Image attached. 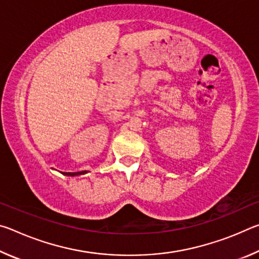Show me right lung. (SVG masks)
<instances>
[{
	"label": "right lung",
	"mask_w": 259,
	"mask_h": 259,
	"mask_svg": "<svg viewBox=\"0 0 259 259\" xmlns=\"http://www.w3.org/2000/svg\"><path fill=\"white\" fill-rule=\"evenodd\" d=\"M87 174V171H78V172H63V175H65V176H81V175H84Z\"/></svg>",
	"instance_id": "right-lung-1"
}]
</instances>
